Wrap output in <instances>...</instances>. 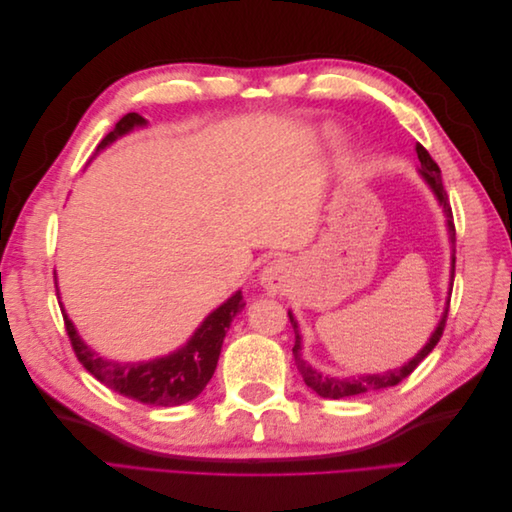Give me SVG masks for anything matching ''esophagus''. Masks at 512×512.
<instances>
[{
  "label": "esophagus",
  "instance_id": "esophagus-1",
  "mask_svg": "<svg viewBox=\"0 0 512 512\" xmlns=\"http://www.w3.org/2000/svg\"><path fill=\"white\" fill-rule=\"evenodd\" d=\"M288 265L284 260H271L269 265L260 273V284L271 292H277L286 286L288 282Z\"/></svg>",
  "mask_w": 512,
  "mask_h": 512
}]
</instances>
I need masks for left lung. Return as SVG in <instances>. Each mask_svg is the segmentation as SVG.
<instances>
[{
    "mask_svg": "<svg viewBox=\"0 0 512 512\" xmlns=\"http://www.w3.org/2000/svg\"><path fill=\"white\" fill-rule=\"evenodd\" d=\"M416 153H418V162H421V168H418V173L423 175V179L431 185L433 194L438 196L440 205L444 209V215H446V226H448V235H451V243L455 245V224H453V211H451V203H448V196H446V190L442 185V170L440 166L436 164V160H433L429 156V151L423 147V145H416ZM453 275H455V254H453ZM448 303H451V297H448ZM448 303H446V309L444 314L438 322L436 331L431 333L429 342L423 346V350L418 352L412 361H408L406 365H401L397 369H389L384 371V374H365V376H350V378H333V376H322L320 371H316L312 365H307L303 361L301 356V335H299V324L297 320H294V316L288 312V318H290V324L294 329V348H292V354H294V363H297L301 376L305 380V384L309 386V389L316 391L320 397H327V399H342V397H352V395H361V393H371V391H382V389H391V386L399 384L401 380H406L412 371L418 367V363H421L425 356L438 346L440 337L444 333V327H446V318H448Z\"/></svg>",
    "mask_w": 512,
    "mask_h": 512,
    "instance_id": "8db88e82",
    "label": "left lung"
}]
</instances>
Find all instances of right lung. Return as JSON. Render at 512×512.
Wrapping results in <instances>:
<instances>
[{
	"instance_id": "add662e5",
	"label": "right lung",
	"mask_w": 512,
	"mask_h": 512,
	"mask_svg": "<svg viewBox=\"0 0 512 512\" xmlns=\"http://www.w3.org/2000/svg\"><path fill=\"white\" fill-rule=\"evenodd\" d=\"M145 123L147 121L138 113L123 115L115 123V128L102 138V143L96 151L111 145L119 136L128 134L130 130L145 126ZM243 307L245 301L239 290L218 309H213L183 348L168 356H162V359H153L147 363H117L102 359V356L91 350L79 337V333H76L66 309H61V314H64V324L76 359L81 361V365L91 376L123 397L141 401V404L147 406L170 408L181 406L185 401H192L194 397L203 393L215 367H218V359L230 322Z\"/></svg>"
}]
</instances>
